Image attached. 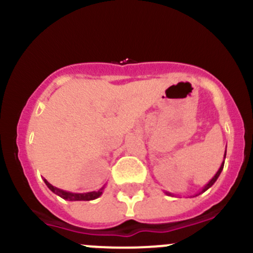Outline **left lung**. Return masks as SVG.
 I'll list each match as a JSON object with an SVG mask.
<instances>
[{
    "label": "left lung",
    "mask_w": 253,
    "mask_h": 253,
    "mask_svg": "<svg viewBox=\"0 0 253 253\" xmlns=\"http://www.w3.org/2000/svg\"><path fill=\"white\" fill-rule=\"evenodd\" d=\"M225 157H226V150H225V153H224V160H225ZM224 160H223V163H221V165H220V168H219V170L218 171H216V174L213 176V177H211V180L209 181L208 183H207V185L205 186V187L202 188V190L200 191V193H197V195H195V196H198V195H201V193H203V192H206L207 190H208L209 187H211V186L214 185V182H215L216 180H218V177H219V175H220V172H221V170H223V168H224ZM167 193L168 196H174L172 195V193H170V192H165Z\"/></svg>",
    "instance_id": "left-lung-1"
}]
</instances>
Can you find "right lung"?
Instances as JSON below:
<instances>
[{"label":"right lung","mask_w":253,"mask_h":253,"mask_svg":"<svg viewBox=\"0 0 253 253\" xmlns=\"http://www.w3.org/2000/svg\"><path fill=\"white\" fill-rule=\"evenodd\" d=\"M44 182L46 183L47 187L50 188V190L52 191V192L55 193V195L60 196L61 198H63V200H66V201H93V200H95V198L100 197V196L103 195L104 188H105V186H103V187H101L100 190L93 191V192L73 193V192H68V191H63V190H60V188L55 187V186L51 185L50 182H47V181L45 180V178H44Z\"/></svg>","instance_id":"right-lung-1"}]
</instances>
